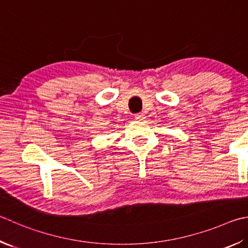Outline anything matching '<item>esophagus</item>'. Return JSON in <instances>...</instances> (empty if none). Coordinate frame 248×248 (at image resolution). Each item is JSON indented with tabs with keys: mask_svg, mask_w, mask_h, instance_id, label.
<instances>
[{
	"mask_svg": "<svg viewBox=\"0 0 248 248\" xmlns=\"http://www.w3.org/2000/svg\"><path fill=\"white\" fill-rule=\"evenodd\" d=\"M134 118H136L137 120H143L144 118H145V115H144L143 112H138V114L134 115Z\"/></svg>",
	"mask_w": 248,
	"mask_h": 248,
	"instance_id": "1",
	"label": "esophagus"
}]
</instances>
